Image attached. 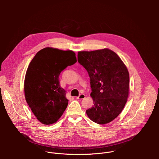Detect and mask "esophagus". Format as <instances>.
Returning <instances> with one entry per match:
<instances>
[{
  "label": "esophagus",
  "mask_w": 159,
  "mask_h": 159,
  "mask_svg": "<svg viewBox=\"0 0 159 159\" xmlns=\"http://www.w3.org/2000/svg\"><path fill=\"white\" fill-rule=\"evenodd\" d=\"M85 98V94H80V95H79V96L77 97L76 98H77V99H80V100H82V99H84Z\"/></svg>",
  "instance_id": "obj_1"
}]
</instances>
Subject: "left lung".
<instances>
[{
  "instance_id": "1",
  "label": "left lung",
  "mask_w": 159,
  "mask_h": 159,
  "mask_svg": "<svg viewBox=\"0 0 159 159\" xmlns=\"http://www.w3.org/2000/svg\"><path fill=\"white\" fill-rule=\"evenodd\" d=\"M78 61L87 71L94 105L86 111L93 121L104 125L123 111L129 95L127 67L113 51L104 48L78 52Z\"/></svg>"
}]
</instances>
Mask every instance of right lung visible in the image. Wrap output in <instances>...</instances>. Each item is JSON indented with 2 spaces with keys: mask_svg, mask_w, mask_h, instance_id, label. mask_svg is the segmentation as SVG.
Masks as SVG:
<instances>
[{
  "mask_svg": "<svg viewBox=\"0 0 159 159\" xmlns=\"http://www.w3.org/2000/svg\"><path fill=\"white\" fill-rule=\"evenodd\" d=\"M76 62L74 52L52 47L39 51L30 62L25 79V96L41 123H56L66 109L69 100L65 90L60 86L59 75Z\"/></svg>",
  "mask_w": 159,
  "mask_h": 159,
  "instance_id": "right-lung-1",
  "label": "right lung"
}]
</instances>
